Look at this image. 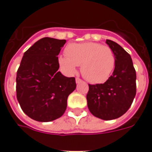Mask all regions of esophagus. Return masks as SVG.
<instances>
[{"label":"esophagus","instance_id":"esophagus-1","mask_svg":"<svg viewBox=\"0 0 152 152\" xmlns=\"http://www.w3.org/2000/svg\"><path fill=\"white\" fill-rule=\"evenodd\" d=\"M82 82V80L81 78H79V77H76V83L78 84V83H81Z\"/></svg>","mask_w":152,"mask_h":152}]
</instances>
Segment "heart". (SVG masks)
Listing matches in <instances>:
<instances>
[{
  "label": "heart",
  "instance_id": "b5f03b06",
  "mask_svg": "<svg viewBox=\"0 0 152 152\" xmlns=\"http://www.w3.org/2000/svg\"><path fill=\"white\" fill-rule=\"evenodd\" d=\"M67 56L59 57L60 66L69 75L81 66V75L91 83L106 81L115 67L116 58L110 46L93 42L71 43L65 49Z\"/></svg>",
  "mask_w": 152,
  "mask_h": 152
}]
</instances>
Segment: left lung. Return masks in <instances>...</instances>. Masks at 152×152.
Masks as SVG:
<instances>
[{
  "mask_svg": "<svg viewBox=\"0 0 152 152\" xmlns=\"http://www.w3.org/2000/svg\"><path fill=\"white\" fill-rule=\"evenodd\" d=\"M106 43L115 54L113 75L103 84L90 85L88 107L96 117L104 120L119 118L129 110L136 95V71L130 54L112 40Z\"/></svg>",
  "mask_w": 152,
  "mask_h": 152,
  "instance_id": "left-lung-1",
  "label": "left lung"
}]
</instances>
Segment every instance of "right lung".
I'll use <instances>...</instances> for the list:
<instances>
[{
	"mask_svg": "<svg viewBox=\"0 0 152 152\" xmlns=\"http://www.w3.org/2000/svg\"><path fill=\"white\" fill-rule=\"evenodd\" d=\"M65 39L45 37L26 51L18 69L16 96L22 111L39 122L60 118L76 88L75 77L58 71V54Z\"/></svg>",
	"mask_w": 152,
	"mask_h": 152,
	"instance_id": "1",
	"label": "right lung"
}]
</instances>
